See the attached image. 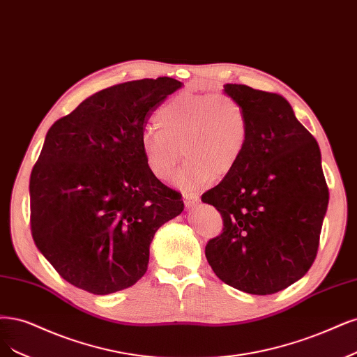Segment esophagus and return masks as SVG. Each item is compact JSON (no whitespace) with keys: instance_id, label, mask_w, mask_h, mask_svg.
I'll list each match as a JSON object with an SVG mask.
<instances>
[{"instance_id":"1","label":"esophagus","mask_w":357,"mask_h":357,"mask_svg":"<svg viewBox=\"0 0 357 357\" xmlns=\"http://www.w3.org/2000/svg\"><path fill=\"white\" fill-rule=\"evenodd\" d=\"M183 201H184V205H186L188 210H192V208H195L196 205H198L199 196L195 195V193L184 192V193H183Z\"/></svg>"}]
</instances>
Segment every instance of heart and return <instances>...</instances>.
<instances>
[{
  "instance_id": "heart-1",
  "label": "heart",
  "mask_w": 357,
  "mask_h": 357,
  "mask_svg": "<svg viewBox=\"0 0 357 357\" xmlns=\"http://www.w3.org/2000/svg\"><path fill=\"white\" fill-rule=\"evenodd\" d=\"M155 122L158 131L146 130L140 140L146 167L167 181L180 158H186L174 178L178 188H198L211 177L227 176L248 142L243 107L223 93L177 96L158 109Z\"/></svg>"
}]
</instances>
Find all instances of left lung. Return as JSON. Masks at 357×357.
Listing matches in <instances>:
<instances>
[{"mask_svg": "<svg viewBox=\"0 0 357 357\" xmlns=\"http://www.w3.org/2000/svg\"><path fill=\"white\" fill-rule=\"evenodd\" d=\"M248 121V142L233 168L202 202L223 217V233L205 247L225 284L254 296L288 288L312 267L329 192L321 149L287 99L226 84Z\"/></svg>", "mask_w": 357, "mask_h": 357, "instance_id": "obj_1", "label": "left lung"}]
</instances>
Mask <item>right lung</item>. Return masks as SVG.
I'll return each instance as SVG.
<instances>
[{
    "label": "right lung",
    "instance_id": "1",
    "mask_svg": "<svg viewBox=\"0 0 357 357\" xmlns=\"http://www.w3.org/2000/svg\"><path fill=\"white\" fill-rule=\"evenodd\" d=\"M168 77L112 85L48 130L29 181L36 248L73 287L106 296L146 273L156 230L181 214V195L146 167L144 127Z\"/></svg>",
    "mask_w": 357,
    "mask_h": 357
}]
</instances>
